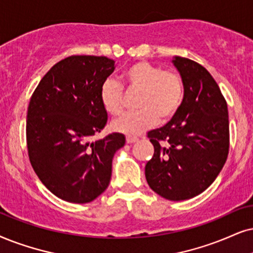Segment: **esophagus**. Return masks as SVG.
Returning a JSON list of instances; mask_svg holds the SVG:
<instances>
[{
	"label": "esophagus",
	"mask_w": 253,
	"mask_h": 253,
	"mask_svg": "<svg viewBox=\"0 0 253 253\" xmlns=\"http://www.w3.org/2000/svg\"><path fill=\"white\" fill-rule=\"evenodd\" d=\"M137 140H139V139H137L136 136H132V135H127V136H126V141H127V143L136 142Z\"/></svg>",
	"instance_id": "obj_1"
}]
</instances>
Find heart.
<instances>
[{
    "label": "heart",
    "mask_w": 253,
    "mask_h": 253,
    "mask_svg": "<svg viewBox=\"0 0 253 253\" xmlns=\"http://www.w3.org/2000/svg\"><path fill=\"white\" fill-rule=\"evenodd\" d=\"M135 93V106L130 112L114 121L113 128L127 135H137L159 121L170 120L180 108L184 94L181 76L170 70H162L147 62L128 66L120 76V84L108 79L101 86L100 101L111 116H120L124 111L125 93Z\"/></svg>",
    "instance_id": "obj_1"
}]
</instances>
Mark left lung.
I'll return each mask as SVG.
<instances>
[{"instance_id":"1","label":"left lung","mask_w":253,"mask_h":253,"mask_svg":"<svg viewBox=\"0 0 253 253\" xmlns=\"http://www.w3.org/2000/svg\"><path fill=\"white\" fill-rule=\"evenodd\" d=\"M184 85L177 113L148 132L154 155L147 162L149 187L169 201L193 198L216 180L229 154L228 105L206 68L176 56Z\"/></svg>"}]
</instances>
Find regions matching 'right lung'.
Wrapping results in <instances>:
<instances>
[{"label":"right lung","mask_w":253,"mask_h":253,"mask_svg":"<svg viewBox=\"0 0 253 253\" xmlns=\"http://www.w3.org/2000/svg\"><path fill=\"white\" fill-rule=\"evenodd\" d=\"M114 71L105 56H70L51 68L31 95L27 114L30 164L45 187L71 203H88L106 190L112 160L124 134L92 141L107 123L101 86Z\"/></svg>","instance_id":"add662e5"}]
</instances>
